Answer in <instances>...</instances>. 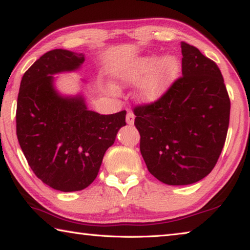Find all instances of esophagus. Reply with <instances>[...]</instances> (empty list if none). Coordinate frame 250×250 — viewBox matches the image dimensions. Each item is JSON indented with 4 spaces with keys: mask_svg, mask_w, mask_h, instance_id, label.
Instances as JSON below:
<instances>
[{
    "mask_svg": "<svg viewBox=\"0 0 250 250\" xmlns=\"http://www.w3.org/2000/svg\"><path fill=\"white\" fill-rule=\"evenodd\" d=\"M125 120H126V124H128V125H133L134 124V115H133V113L131 111L126 113Z\"/></svg>",
    "mask_w": 250,
    "mask_h": 250,
    "instance_id": "1",
    "label": "esophagus"
}]
</instances>
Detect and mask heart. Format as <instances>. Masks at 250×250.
Masks as SVG:
<instances>
[{
	"label": "heart",
	"instance_id": "b5f03b06",
	"mask_svg": "<svg viewBox=\"0 0 250 250\" xmlns=\"http://www.w3.org/2000/svg\"><path fill=\"white\" fill-rule=\"evenodd\" d=\"M180 65L174 57L167 56L159 61L154 55L142 57L119 70L118 77L124 86L142 83L139 97L142 101L152 103L158 100L167 90L179 73Z\"/></svg>",
	"mask_w": 250,
	"mask_h": 250
}]
</instances>
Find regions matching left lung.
Returning a JSON list of instances; mask_svg holds the SVG:
<instances>
[{"label": "left lung", "instance_id": "8db88e82", "mask_svg": "<svg viewBox=\"0 0 250 250\" xmlns=\"http://www.w3.org/2000/svg\"><path fill=\"white\" fill-rule=\"evenodd\" d=\"M181 48L182 77L154 103L133 109L147 170L168 185L208 175L229 125L230 100L216 62L185 42Z\"/></svg>", "mask_w": 250, "mask_h": 250}]
</instances>
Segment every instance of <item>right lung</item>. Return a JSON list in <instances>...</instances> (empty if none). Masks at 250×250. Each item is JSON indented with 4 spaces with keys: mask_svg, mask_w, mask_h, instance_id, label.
Masks as SVG:
<instances>
[{
    "mask_svg": "<svg viewBox=\"0 0 250 250\" xmlns=\"http://www.w3.org/2000/svg\"><path fill=\"white\" fill-rule=\"evenodd\" d=\"M84 55L66 49L44 54L25 71L16 108V134L39 179L62 192L82 191L98 175L104 155L125 125V110L100 115L82 96L64 97L53 75L78 69Z\"/></svg>",
    "mask_w": 250,
    "mask_h": 250,
    "instance_id": "obj_1",
    "label": "right lung"
}]
</instances>
